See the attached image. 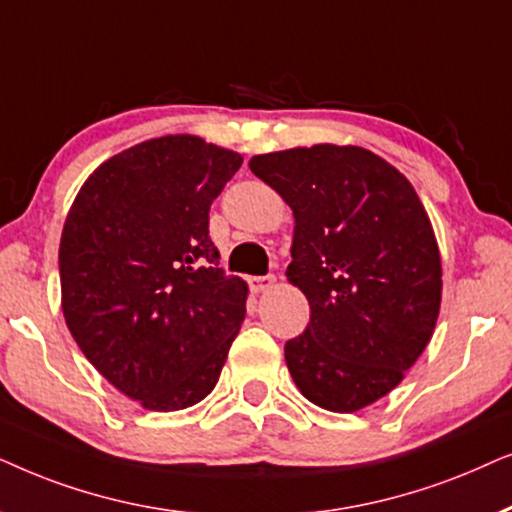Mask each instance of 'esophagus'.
I'll list each match as a JSON object with an SVG mask.
<instances>
[{
	"label": "esophagus",
	"mask_w": 512,
	"mask_h": 512,
	"mask_svg": "<svg viewBox=\"0 0 512 512\" xmlns=\"http://www.w3.org/2000/svg\"><path fill=\"white\" fill-rule=\"evenodd\" d=\"M274 283H276V276H250L248 278V285H250V290L252 292H264V290H269V288H274Z\"/></svg>",
	"instance_id": "esophagus-1"
}]
</instances>
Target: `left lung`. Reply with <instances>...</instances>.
I'll list each match as a JSON object with an SVG mask.
<instances>
[{"mask_svg": "<svg viewBox=\"0 0 512 512\" xmlns=\"http://www.w3.org/2000/svg\"><path fill=\"white\" fill-rule=\"evenodd\" d=\"M250 170L292 208L288 281L311 320L285 344L306 400L358 412L391 393L431 342L442 264L410 180L370 149L313 145L260 154Z\"/></svg>", "mask_w": 512, "mask_h": 512, "instance_id": "obj_1", "label": "left lung"}]
</instances>
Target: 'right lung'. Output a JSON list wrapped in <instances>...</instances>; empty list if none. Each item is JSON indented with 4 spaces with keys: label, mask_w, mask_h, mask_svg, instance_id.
I'll use <instances>...</instances> for the list:
<instances>
[{
    "label": "right lung",
    "mask_w": 512,
    "mask_h": 512,
    "mask_svg": "<svg viewBox=\"0 0 512 512\" xmlns=\"http://www.w3.org/2000/svg\"><path fill=\"white\" fill-rule=\"evenodd\" d=\"M243 156L196 135L145 140L79 189L58 267L74 342L154 412L201 403L245 318L248 283L217 267L208 213Z\"/></svg>",
    "instance_id": "1"
}]
</instances>
